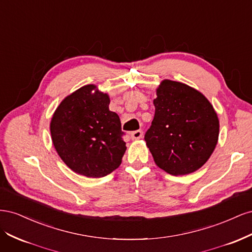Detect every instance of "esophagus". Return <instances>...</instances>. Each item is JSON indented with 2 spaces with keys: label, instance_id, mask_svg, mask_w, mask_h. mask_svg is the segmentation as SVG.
Returning a JSON list of instances; mask_svg holds the SVG:
<instances>
[{
  "label": "esophagus",
  "instance_id": "34e87169",
  "mask_svg": "<svg viewBox=\"0 0 252 252\" xmlns=\"http://www.w3.org/2000/svg\"><path fill=\"white\" fill-rule=\"evenodd\" d=\"M131 139L132 140H140L143 138V131L142 130H135L131 132Z\"/></svg>",
  "mask_w": 252,
  "mask_h": 252
}]
</instances>
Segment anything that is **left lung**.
Masks as SVG:
<instances>
[{
    "label": "left lung",
    "mask_w": 252,
    "mask_h": 252,
    "mask_svg": "<svg viewBox=\"0 0 252 252\" xmlns=\"http://www.w3.org/2000/svg\"><path fill=\"white\" fill-rule=\"evenodd\" d=\"M154 105L155 118L145 141L156 164L172 175L200 169L219 140L220 122L211 103L186 84L164 80Z\"/></svg>",
    "instance_id": "1"
}]
</instances>
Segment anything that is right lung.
<instances>
[{"mask_svg":"<svg viewBox=\"0 0 252 252\" xmlns=\"http://www.w3.org/2000/svg\"><path fill=\"white\" fill-rule=\"evenodd\" d=\"M107 94L89 84L60 103L50 122L58 155L75 173L102 178L116 170L126 151L121 121Z\"/></svg>","mask_w":252,"mask_h":252,"instance_id":"right-lung-1","label":"right lung"}]
</instances>
